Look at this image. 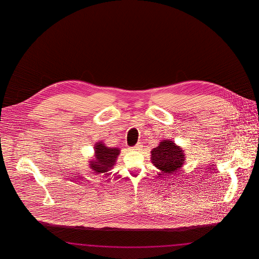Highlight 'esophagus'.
Listing matches in <instances>:
<instances>
[{
    "label": "esophagus",
    "instance_id": "obj_1",
    "mask_svg": "<svg viewBox=\"0 0 259 259\" xmlns=\"http://www.w3.org/2000/svg\"><path fill=\"white\" fill-rule=\"evenodd\" d=\"M142 147V145H141V143H139V144H137L135 147H133V148H131V150H138L139 148Z\"/></svg>",
    "mask_w": 259,
    "mask_h": 259
}]
</instances>
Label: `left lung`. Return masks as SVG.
<instances>
[{"label":"left lung","instance_id":"left-lung-1","mask_svg":"<svg viewBox=\"0 0 259 259\" xmlns=\"http://www.w3.org/2000/svg\"><path fill=\"white\" fill-rule=\"evenodd\" d=\"M151 162L161 176H171L180 172L185 162V150L170 140H164L151 150Z\"/></svg>","mask_w":259,"mask_h":259}]
</instances>
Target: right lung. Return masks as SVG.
I'll use <instances>...</instances> for the list:
<instances>
[{"label": "right lung", "instance_id": "right-lung-1", "mask_svg": "<svg viewBox=\"0 0 259 259\" xmlns=\"http://www.w3.org/2000/svg\"><path fill=\"white\" fill-rule=\"evenodd\" d=\"M95 155L94 159H90L89 166L93 170V172H109L113 168V165L117 160V156L119 155V148H108L102 142H99L94 147Z\"/></svg>", "mask_w": 259, "mask_h": 259}]
</instances>
